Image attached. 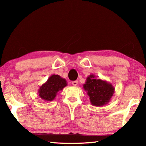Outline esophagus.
Wrapping results in <instances>:
<instances>
[{
    "mask_svg": "<svg viewBox=\"0 0 146 146\" xmlns=\"http://www.w3.org/2000/svg\"><path fill=\"white\" fill-rule=\"evenodd\" d=\"M71 84H72V85L74 86H76L78 84V81H73L72 82H71Z\"/></svg>",
    "mask_w": 146,
    "mask_h": 146,
    "instance_id": "obj_1",
    "label": "esophagus"
}]
</instances>
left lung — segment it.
<instances>
[{
  "mask_svg": "<svg viewBox=\"0 0 146 146\" xmlns=\"http://www.w3.org/2000/svg\"><path fill=\"white\" fill-rule=\"evenodd\" d=\"M83 88L90 97L91 104L97 107L107 104L115 93V88L111 84L93 74L88 76Z\"/></svg>",
  "mask_w": 146,
  "mask_h": 146,
  "instance_id": "1",
  "label": "left lung"
}]
</instances>
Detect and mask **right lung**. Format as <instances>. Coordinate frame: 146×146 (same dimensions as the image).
I'll use <instances>...</instances> for the list:
<instances>
[{"label":"right lung","mask_w":146,"mask_h":146,"mask_svg":"<svg viewBox=\"0 0 146 146\" xmlns=\"http://www.w3.org/2000/svg\"><path fill=\"white\" fill-rule=\"evenodd\" d=\"M67 85V81L65 78L54 74L49 76L48 80L39 88L38 95L43 100L53 101L58 91L62 90Z\"/></svg>","instance_id":"obj_1"}]
</instances>
